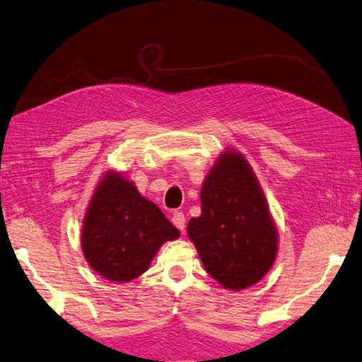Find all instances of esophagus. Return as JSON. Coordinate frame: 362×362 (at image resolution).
Listing matches in <instances>:
<instances>
[{
    "label": "esophagus",
    "mask_w": 362,
    "mask_h": 362,
    "mask_svg": "<svg viewBox=\"0 0 362 362\" xmlns=\"http://www.w3.org/2000/svg\"><path fill=\"white\" fill-rule=\"evenodd\" d=\"M185 223H187L185 215H183L182 211H175V214L173 215V224L175 226V228L183 232L185 230Z\"/></svg>",
    "instance_id": "obj_1"
}]
</instances>
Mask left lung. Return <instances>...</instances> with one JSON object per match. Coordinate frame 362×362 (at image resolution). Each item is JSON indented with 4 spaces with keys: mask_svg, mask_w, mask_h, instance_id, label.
Masks as SVG:
<instances>
[{
    "mask_svg": "<svg viewBox=\"0 0 362 362\" xmlns=\"http://www.w3.org/2000/svg\"><path fill=\"white\" fill-rule=\"evenodd\" d=\"M188 238L202 265L224 288L243 290L264 278L278 256L279 235L252 168L235 148L219 153L201 188V216Z\"/></svg>",
    "mask_w": 362,
    "mask_h": 362,
    "instance_id": "1",
    "label": "left lung"
}]
</instances>
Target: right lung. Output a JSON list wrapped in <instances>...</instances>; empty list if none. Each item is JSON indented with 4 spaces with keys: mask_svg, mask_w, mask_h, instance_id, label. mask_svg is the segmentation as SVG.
Wrapping results in <instances>:
<instances>
[{
    "mask_svg": "<svg viewBox=\"0 0 362 362\" xmlns=\"http://www.w3.org/2000/svg\"><path fill=\"white\" fill-rule=\"evenodd\" d=\"M180 237L152 201L111 169L98 182L81 228V251L89 267L112 282L146 273L161 245Z\"/></svg>",
    "mask_w": 362,
    "mask_h": 362,
    "instance_id": "add662e5",
    "label": "right lung"
}]
</instances>
